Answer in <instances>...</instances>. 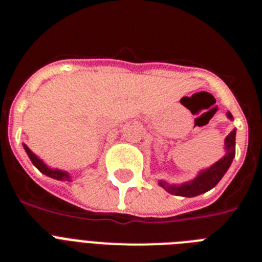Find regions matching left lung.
Returning <instances> with one entry per match:
<instances>
[{
	"label": "left lung",
	"mask_w": 262,
	"mask_h": 262,
	"mask_svg": "<svg viewBox=\"0 0 262 262\" xmlns=\"http://www.w3.org/2000/svg\"><path fill=\"white\" fill-rule=\"evenodd\" d=\"M227 117L230 119H233L230 111L227 113ZM235 136L236 129H233L227 135L226 140H224L226 155L219 161H216L214 165L201 170L194 180L181 185H168L165 181H160L159 185L170 194H176V195L180 196H196L211 190L212 187L216 186L217 182L221 181L224 173L228 170L233 157H235Z\"/></svg>",
	"instance_id": "obj_1"
}]
</instances>
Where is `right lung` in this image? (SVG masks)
Returning <instances> with one entry per match:
<instances>
[{"instance_id":"add662e5","label":"right lung","mask_w":262,"mask_h":262,"mask_svg":"<svg viewBox=\"0 0 262 262\" xmlns=\"http://www.w3.org/2000/svg\"><path fill=\"white\" fill-rule=\"evenodd\" d=\"M23 148H25L26 154L29 155L31 163L34 164V165H35L36 168L43 173V174L48 176V177L51 178H55V180H59V181H71V176H69L68 173L64 172V170H60V169H52L50 168V166L46 165V164L43 163V161H41L35 154H32L31 149H30L26 144H23Z\"/></svg>"}]
</instances>
